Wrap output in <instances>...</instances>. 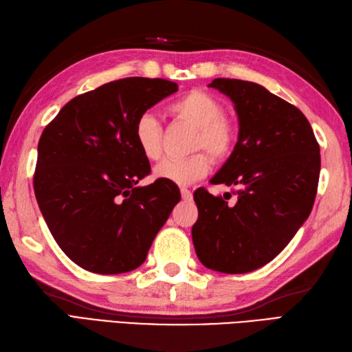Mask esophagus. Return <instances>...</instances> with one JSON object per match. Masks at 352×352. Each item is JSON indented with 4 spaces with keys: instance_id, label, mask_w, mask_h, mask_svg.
I'll use <instances>...</instances> for the list:
<instances>
[{
    "instance_id": "esophagus-1",
    "label": "esophagus",
    "mask_w": 352,
    "mask_h": 352,
    "mask_svg": "<svg viewBox=\"0 0 352 352\" xmlns=\"http://www.w3.org/2000/svg\"><path fill=\"white\" fill-rule=\"evenodd\" d=\"M180 192H182V198H183L184 201L192 199V192H190L188 188H180Z\"/></svg>"
}]
</instances>
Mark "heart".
<instances>
[{"mask_svg":"<svg viewBox=\"0 0 352 352\" xmlns=\"http://www.w3.org/2000/svg\"><path fill=\"white\" fill-rule=\"evenodd\" d=\"M170 111L182 121L197 126L198 134L193 148H204L222 160L233 151L236 130L228 119L222 118L223 107L216 96L192 91L183 95L170 106ZM134 140L142 155L148 160H157L162 155V126L151 113L142 115L134 125ZM210 169V159L204 153H195L183 159H164L157 164L154 174L157 178L180 186L195 183Z\"/></svg>","mask_w":352,"mask_h":352,"instance_id":"heart-1","label":"heart"}]
</instances>
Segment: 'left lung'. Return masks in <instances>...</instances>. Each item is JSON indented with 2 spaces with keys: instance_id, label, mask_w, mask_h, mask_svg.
<instances>
[{
  "instance_id": "obj_1",
  "label": "left lung",
  "mask_w": 352,
  "mask_h": 352,
  "mask_svg": "<svg viewBox=\"0 0 352 352\" xmlns=\"http://www.w3.org/2000/svg\"><path fill=\"white\" fill-rule=\"evenodd\" d=\"M234 104L237 142L212 184L236 188L214 197L193 193L198 219L192 241L201 263L223 274H246L286 248L315 203L320 155L300 109L252 81L216 78L210 85Z\"/></svg>"
}]
</instances>
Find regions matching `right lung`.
<instances>
[{"label":"right lung","instance_id":"add662e5","mask_svg":"<svg viewBox=\"0 0 352 352\" xmlns=\"http://www.w3.org/2000/svg\"><path fill=\"white\" fill-rule=\"evenodd\" d=\"M177 91L162 78L110 81L76 96L45 126L34 195L57 245L89 272L139 267L182 198L160 178L138 184L151 166L134 140L138 119Z\"/></svg>","mask_w":352,"mask_h":352}]
</instances>
